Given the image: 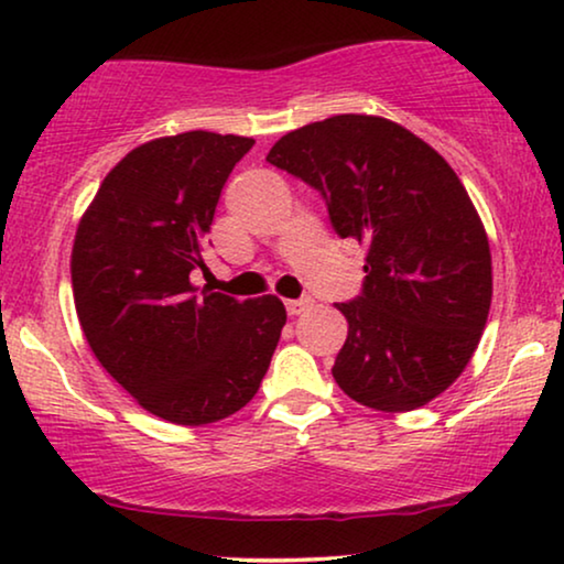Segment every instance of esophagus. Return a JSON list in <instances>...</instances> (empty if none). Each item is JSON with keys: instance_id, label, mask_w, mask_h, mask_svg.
<instances>
[{"instance_id": "1", "label": "esophagus", "mask_w": 564, "mask_h": 564, "mask_svg": "<svg viewBox=\"0 0 564 564\" xmlns=\"http://www.w3.org/2000/svg\"><path fill=\"white\" fill-rule=\"evenodd\" d=\"M313 305V300L311 297H300V300H288V303H284V307H288V313L290 315H300V313H305L307 307Z\"/></svg>"}]
</instances>
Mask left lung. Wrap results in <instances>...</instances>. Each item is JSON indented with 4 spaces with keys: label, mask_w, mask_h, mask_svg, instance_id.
Here are the masks:
<instances>
[{
    "label": "left lung",
    "mask_w": 564,
    "mask_h": 564,
    "mask_svg": "<svg viewBox=\"0 0 564 564\" xmlns=\"http://www.w3.org/2000/svg\"><path fill=\"white\" fill-rule=\"evenodd\" d=\"M269 164L326 199L330 226L367 246L365 284L334 380L357 403L415 411L465 372L492 297L490 243L454 169L398 122L334 115L282 135Z\"/></svg>",
    "instance_id": "left-lung-1"
}]
</instances>
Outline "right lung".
<instances>
[{
	"mask_svg": "<svg viewBox=\"0 0 564 564\" xmlns=\"http://www.w3.org/2000/svg\"><path fill=\"white\" fill-rule=\"evenodd\" d=\"M253 138L207 130L138 145L76 228L74 303L107 372L159 419L203 426L257 395L288 321L280 297L195 288L223 184Z\"/></svg>",
	"mask_w": 564,
	"mask_h": 564,
	"instance_id": "obj_1",
	"label": "right lung"
}]
</instances>
